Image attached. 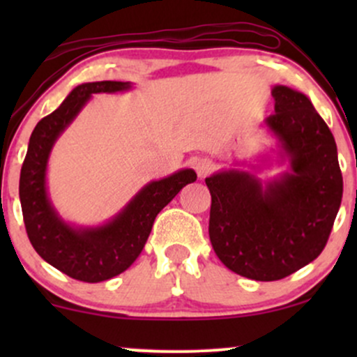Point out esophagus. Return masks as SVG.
Segmentation results:
<instances>
[{"label": "esophagus", "instance_id": "34e87169", "mask_svg": "<svg viewBox=\"0 0 357 357\" xmlns=\"http://www.w3.org/2000/svg\"><path fill=\"white\" fill-rule=\"evenodd\" d=\"M213 167H215L213 161H210V159H206V158L198 159V161L195 162V169H196V173H198V178H206V176L213 171Z\"/></svg>", "mask_w": 357, "mask_h": 357}]
</instances>
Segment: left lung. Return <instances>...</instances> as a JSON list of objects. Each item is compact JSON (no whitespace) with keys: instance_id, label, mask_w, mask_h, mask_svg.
Masks as SVG:
<instances>
[{"instance_id":"obj_1","label":"left lung","mask_w":357,"mask_h":357,"mask_svg":"<svg viewBox=\"0 0 357 357\" xmlns=\"http://www.w3.org/2000/svg\"><path fill=\"white\" fill-rule=\"evenodd\" d=\"M275 114L265 127L289 171L261 183L252 171L225 169L206 178L210 240L225 267L252 280H280L326 247L342 199L333 132L302 92L273 85Z\"/></svg>"}]
</instances>
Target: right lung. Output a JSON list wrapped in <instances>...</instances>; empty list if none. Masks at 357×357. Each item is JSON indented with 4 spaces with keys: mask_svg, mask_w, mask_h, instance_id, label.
<instances>
[{
    "mask_svg": "<svg viewBox=\"0 0 357 357\" xmlns=\"http://www.w3.org/2000/svg\"><path fill=\"white\" fill-rule=\"evenodd\" d=\"M130 89V82L114 80L77 85L59 109L36 124L20 174L24 227L36 253L65 275L89 284L109 280L129 268L144 248L158 213L186 184L196 181L195 171L181 169L147 183L116 216L99 227H75L55 210L48 196L47 167L56 139L93 93Z\"/></svg>",
    "mask_w": 357,
    "mask_h": 357,
    "instance_id": "add662e5",
    "label": "right lung"
}]
</instances>
